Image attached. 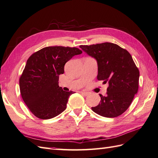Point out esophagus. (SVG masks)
Wrapping results in <instances>:
<instances>
[{"label":"esophagus","instance_id":"esophagus-1","mask_svg":"<svg viewBox=\"0 0 158 158\" xmlns=\"http://www.w3.org/2000/svg\"><path fill=\"white\" fill-rule=\"evenodd\" d=\"M81 94L83 95H85V96H87V95H88L89 93L88 92H85V91H81Z\"/></svg>","mask_w":158,"mask_h":158}]
</instances>
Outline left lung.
<instances>
[{
    "mask_svg": "<svg viewBox=\"0 0 158 158\" xmlns=\"http://www.w3.org/2000/svg\"><path fill=\"white\" fill-rule=\"evenodd\" d=\"M98 63L97 79L109 83L106 96L101 97L98 106L91 107L97 114L115 118L126 111L138 91L139 71L131 55L111 43L79 47Z\"/></svg>",
    "mask_w": 158,
    "mask_h": 158,
    "instance_id": "1",
    "label": "left lung"
}]
</instances>
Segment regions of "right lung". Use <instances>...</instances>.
Here are the masks:
<instances>
[{"instance_id": "1", "label": "right lung", "mask_w": 158, "mask_h": 158, "mask_svg": "<svg viewBox=\"0 0 158 158\" xmlns=\"http://www.w3.org/2000/svg\"><path fill=\"white\" fill-rule=\"evenodd\" d=\"M82 51L75 47H44L28 59L19 79L24 102L33 114L41 119L57 116L66 110L73 91L59 86V75L64 73L65 63Z\"/></svg>"}]
</instances>
